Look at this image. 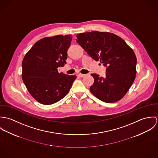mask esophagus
I'll list each match as a JSON object with an SVG mask.
<instances>
[{
    "label": "esophagus",
    "mask_w": 158,
    "mask_h": 158,
    "mask_svg": "<svg viewBox=\"0 0 158 158\" xmlns=\"http://www.w3.org/2000/svg\"><path fill=\"white\" fill-rule=\"evenodd\" d=\"M80 77H81V78H82V77H84L86 75L85 74H82V73H79L78 75Z\"/></svg>",
    "instance_id": "esophagus-1"
}]
</instances>
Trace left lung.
<instances>
[{"label": "left lung", "mask_w": 158, "mask_h": 158, "mask_svg": "<svg viewBox=\"0 0 158 158\" xmlns=\"http://www.w3.org/2000/svg\"><path fill=\"white\" fill-rule=\"evenodd\" d=\"M76 41L92 58L106 67L105 77L96 73L91 93L106 103L122 98L133 85L136 75L137 59L133 49L120 37L109 32L81 33Z\"/></svg>", "instance_id": "obj_1"}]
</instances>
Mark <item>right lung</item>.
I'll return each mask as SVG.
<instances>
[{
  "instance_id": "obj_1",
  "label": "right lung",
  "mask_w": 158,
  "mask_h": 158,
  "mask_svg": "<svg viewBox=\"0 0 158 158\" xmlns=\"http://www.w3.org/2000/svg\"><path fill=\"white\" fill-rule=\"evenodd\" d=\"M71 35L44 38L37 41L23 59V81L31 95L43 105L53 104L69 92L76 75L59 73L66 63Z\"/></svg>"
}]
</instances>
